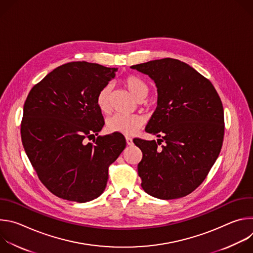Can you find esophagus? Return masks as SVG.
I'll return each instance as SVG.
<instances>
[{
  "label": "esophagus",
  "instance_id": "1",
  "mask_svg": "<svg viewBox=\"0 0 253 253\" xmlns=\"http://www.w3.org/2000/svg\"><path fill=\"white\" fill-rule=\"evenodd\" d=\"M126 143H127V145H132L133 144V139L131 138V137H126Z\"/></svg>",
  "mask_w": 253,
  "mask_h": 253
}]
</instances>
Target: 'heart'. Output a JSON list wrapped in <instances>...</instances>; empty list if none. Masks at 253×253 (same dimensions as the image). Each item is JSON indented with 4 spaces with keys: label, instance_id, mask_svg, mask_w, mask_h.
I'll return each mask as SVG.
<instances>
[{
    "label": "heart",
    "instance_id": "b5f03b06",
    "mask_svg": "<svg viewBox=\"0 0 253 253\" xmlns=\"http://www.w3.org/2000/svg\"><path fill=\"white\" fill-rule=\"evenodd\" d=\"M124 87L138 101L143 102L149 93V86L141 78L135 75H129L122 80ZM96 103L99 110L103 114H110L112 111V86L107 84L103 86L97 94ZM146 122V118L140 114L121 115L117 114L106 122L107 130L111 133H119L123 135L135 134Z\"/></svg>",
    "mask_w": 253,
    "mask_h": 253
}]
</instances>
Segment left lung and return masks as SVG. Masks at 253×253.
Listing matches in <instances>:
<instances>
[{
	"mask_svg": "<svg viewBox=\"0 0 253 253\" xmlns=\"http://www.w3.org/2000/svg\"><path fill=\"white\" fill-rule=\"evenodd\" d=\"M156 84L157 108L146 131L157 137L133 141L143 154L138 175L143 190L159 199L194 191L217 159L224 114L212 83L188 64L172 58L131 66Z\"/></svg>",
	"mask_w": 253,
	"mask_h": 253,
	"instance_id": "left-lung-1",
	"label": "left lung"
}]
</instances>
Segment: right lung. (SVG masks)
<instances>
[{
  "instance_id": "1",
  "label": "right lung",
  "mask_w": 253,
  "mask_h": 253,
  "mask_svg": "<svg viewBox=\"0 0 253 253\" xmlns=\"http://www.w3.org/2000/svg\"><path fill=\"white\" fill-rule=\"evenodd\" d=\"M116 68L88 62L57 67L30 91L21 138L40 181L54 195L87 202L106 188L108 168L126 147L121 134L98 136L104 119L96 103Z\"/></svg>"
}]
</instances>
